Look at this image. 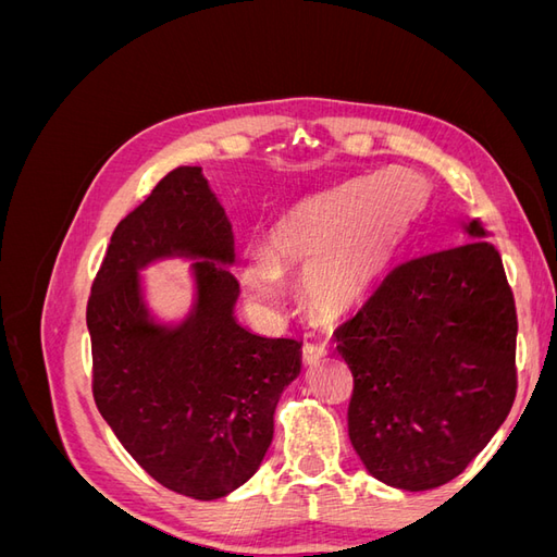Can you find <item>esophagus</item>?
Instances as JSON below:
<instances>
[{"mask_svg":"<svg viewBox=\"0 0 557 557\" xmlns=\"http://www.w3.org/2000/svg\"><path fill=\"white\" fill-rule=\"evenodd\" d=\"M325 358H327V348L320 346V344H307L305 350H301V360H305L307 367L323 362Z\"/></svg>","mask_w":557,"mask_h":557,"instance_id":"obj_1","label":"esophagus"}]
</instances>
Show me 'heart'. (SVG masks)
Listing matches in <instances>:
<instances>
[{"label":"heart","mask_w":557,"mask_h":557,"mask_svg":"<svg viewBox=\"0 0 557 557\" xmlns=\"http://www.w3.org/2000/svg\"><path fill=\"white\" fill-rule=\"evenodd\" d=\"M425 185L404 170L352 178L301 199L267 234V250L239 267L244 295L262 311L283 299V274L305 272L301 290L320 315L350 311L407 239Z\"/></svg>","instance_id":"b5f03b06"}]
</instances>
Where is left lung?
<instances>
[{
	"label": "left lung",
	"mask_w": 557,
	"mask_h": 557,
	"mask_svg": "<svg viewBox=\"0 0 557 557\" xmlns=\"http://www.w3.org/2000/svg\"><path fill=\"white\" fill-rule=\"evenodd\" d=\"M467 242L393 269L336 330L352 372L348 436L364 469L432 491L493 440L516 397V305L479 221Z\"/></svg>",
	"instance_id": "1"
}]
</instances>
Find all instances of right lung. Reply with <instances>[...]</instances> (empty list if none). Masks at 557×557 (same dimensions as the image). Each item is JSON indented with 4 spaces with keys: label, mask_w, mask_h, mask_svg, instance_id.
<instances>
[{
    "label": "right lung",
    "mask_w": 557,
    "mask_h": 557,
    "mask_svg": "<svg viewBox=\"0 0 557 557\" xmlns=\"http://www.w3.org/2000/svg\"><path fill=\"white\" fill-rule=\"evenodd\" d=\"M193 259L196 299L160 324L140 269ZM234 234L201 166L166 174L117 223L88 299L92 395L117 442L150 476L193 499H221L262 465L281 393L301 372V344L242 327Z\"/></svg>",
    "instance_id": "add662e5"
}]
</instances>
